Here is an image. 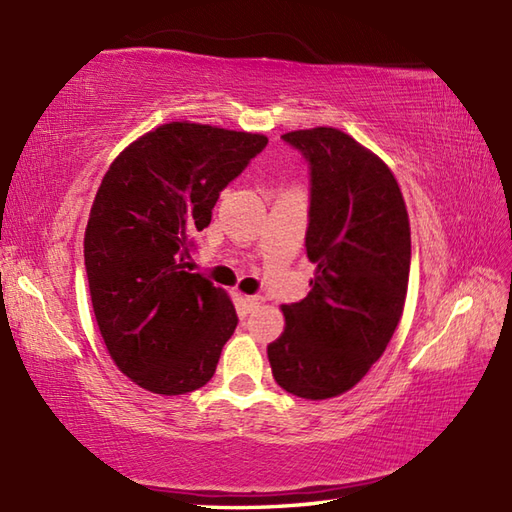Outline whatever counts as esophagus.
Returning a JSON list of instances; mask_svg holds the SVG:
<instances>
[{
    "label": "esophagus",
    "mask_w": 512,
    "mask_h": 512,
    "mask_svg": "<svg viewBox=\"0 0 512 512\" xmlns=\"http://www.w3.org/2000/svg\"><path fill=\"white\" fill-rule=\"evenodd\" d=\"M262 301H264V297H259V295H253V297H246V306H248L250 310H255V308H259V306H262Z\"/></svg>",
    "instance_id": "34e87169"
}]
</instances>
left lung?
Listing matches in <instances>:
<instances>
[{"label":"left lung","instance_id":"obj_1","mask_svg":"<svg viewBox=\"0 0 512 512\" xmlns=\"http://www.w3.org/2000/svg\"><path fill=\"white\" fill-rule=\"evenodd\" d=\"M281 138L308 162L306 250L317 273L306 299L281 308L286 328L268 358L281 389L325 400L369 372L402 317L409 217L394 173L354 138L332 127Z\"/></svg>","mask_w":512,"mask_h":512}]
</instances>
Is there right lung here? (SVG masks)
<instances>
[{
	"label": "right lung",
	"instance_id": "obj_1",
	"mask_svg": "<svg viewBox=\"0 0 512 512\" xmlns=\"http://www.w3.org/2000/svg\"><path fill=\"white\" fill-rule=\"evenodd\" d=\"M266 136L169 123L118 156L85 228V273L107 352L147 391L209 383L237 314L187 259L220 191L262 154Z\"/></svg>",
	"mask_w": 512,
	"mask_h": 512
}]
</instances>
